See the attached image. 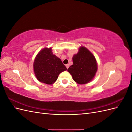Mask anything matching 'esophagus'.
Segmentation results:
<instances>
[{"mask_svg": "<svg viewBox=\"0 0 132 132\" xmlns=\"http://www.w3.org/2000/svg\"><path fill=\"white\" fill-rule=\"evenodd\" d=\"M65 66H66V67H67V69H68V68H69V64H66V65H65Z\"/></svg>", "mask_w": 132, "mask_h": 132, "instance_id": "34e87169", "label": "esophagus"}]
</instances>
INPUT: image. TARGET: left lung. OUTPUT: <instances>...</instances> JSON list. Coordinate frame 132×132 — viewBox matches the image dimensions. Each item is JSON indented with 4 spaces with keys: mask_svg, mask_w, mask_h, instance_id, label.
<instances>
[{
    "mask_svg": "<svg viewBox=\"0 0 132 132\" xmlns=\"http://www.w3.org/2000/svg\"><path fill=\"white\" fill-rule=\"evenodd\" d=\"M73 62L68 71L75 82L84 84L93 79L97 69V63L93 54L85 47L80 48L79 52L73 57Z\"/></svg>",
    "mask_w": 132,
    "mask_h": 132,
    "instance_id": "left-lung-1",
    "label": "left lung"
}]
</instances>
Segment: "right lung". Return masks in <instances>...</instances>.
Segmentation results:
<instances>
[{"label": "right lung", "instance_id": "obj_1", "mask_svg": "<svg viewBox=\"0 0 132 132\" xmlns=\"http://www.w3.org/2000/svg\"><path fill=\"white\" fill-rule=\"evenodd\" d=\"M34 69L38 80L50 85L57 80L60 73L67 70L61 60L53 54L51 48L39 52L35 59Z\"/></svg>", "mask_w": 132, "mask_h": 132}]
</instances>
